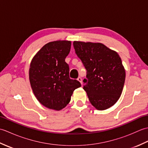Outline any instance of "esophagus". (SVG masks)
<instances>
[{
	"mask_svg": "<svg viewBox=\"0 0 148 148\" xmlns=\"http://www.w3.org/2000/svg\"><path fill=\"white\" fill-rule=\"evenodd\" d=\"M77 81H79V82H80V83L82 84L83 83H82V79H81V77H79L77 78Z\"/></svg>",
	"mask_w": 148,
	"mask_h": 148,
	"instance_id": "obj_1",
	"label": "esophagus"
}]
</instances>
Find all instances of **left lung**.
<instances>
[{
	"label": "left lung",
	"mask_w": 148,
	"mask_h": 148,
	"mask_svg": "<svg viewBox=\"0 0 148 148\" xmlns=\"http://www.w3.org/2000/svg\"><path fill=\"white\" fill-rule=\"evenodd\" d=\"M73 46L87 71L83 89L90 103L100 111L111 108L120 97L125 83L120 56L100 42L74 41Z\"/></svg>",
	"instance_id": "8db88e82"
}]
</instances>
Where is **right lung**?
<instances>
[{"label": "right lung", "instance_id": "add662e5", "mask_svg": "<svg viewBox=\"0 0 148 148\" xmlns=\"http://www.w3.org/2000/svg\"><path fill=\"white\" fill-rule=\"evenodd\" d=\"M71 42L56 40L46 44L34 56L29 69V80L34 95L46 108L60 111L71 101L81 83L69 77L65 59L70 53Z\"/></svg>", "mask_w": 148, "mask_h": 148}]
</instances>
